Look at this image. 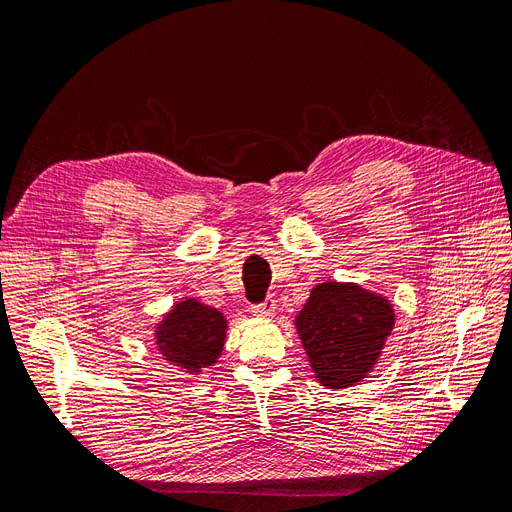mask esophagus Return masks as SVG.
Returning <instances> with one entry per match:
<instances>
[{"instance_id": "obj_1", "label": "esophagus", "mask_w": 512, "mask_h": 512, "mask_svg": "<svg viewBox=\"0 0 512 512\" xmlns=\"http://www.w3.org/2000/svg\"><path fill=\"white\" fill-rule=\"evenodd\" d=\"M252 312H254V316L269 318V316L275 314V301L273 299H265L262 303H256V305H252Z\"/></svg>"}]
</instances>
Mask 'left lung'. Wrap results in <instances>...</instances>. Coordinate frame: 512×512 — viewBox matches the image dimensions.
<instances>
[{
    "label": "left lung",
    "mask_w": 512,
    "mask_h": 512,
    "mask_svg": "<svg viewBox=\"0 0 512 512\" xmlns=\"http://www.w3.org/2000/svg\"><path fill=\"white\" fill-rule=\"evenodd\" d=\"M391 303L354 284L314 288L297 316V331L314 374L329 389H344L374 367L393 329Z\"/></svg>",
    "instance_id": "1"
}]
</instances>
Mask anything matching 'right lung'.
Returning <instances> with one entry per match:
<instances>
[{
    "mask_svg": "<svg viewBox=\"0 0 512 512\" xmlns=\"http://www.w3.org/2000/svg\"><path fill=\"white\" fill-rule=\"evenodd\" d=\"M226 337V320L218 309L183 301L158 329V346L168 361L198 371L218 359Z\"/></svg>",
    "mask_w": 512,
    "mask_h": 512,
    "instance_id": "1",
    "label": "right lung"
}]
</instances>
